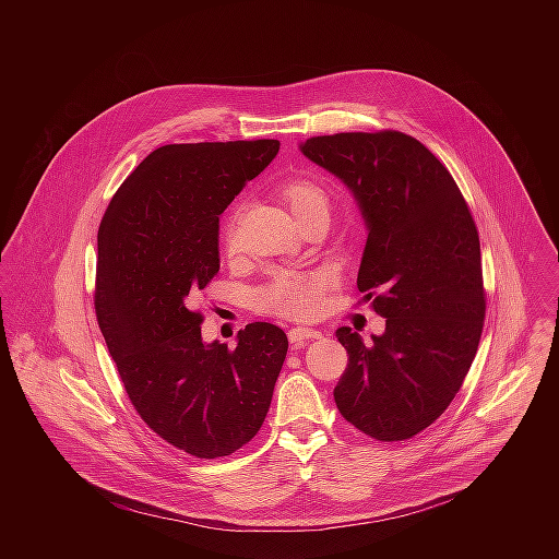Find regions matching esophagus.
Segmentation results:
<instances>
[{
	"label": "esophagus",
	"mask_w": 559,
	"mask_h": 559,
	"mask_svg": "<svg viewBox=\"0 0 559 559\" xmlns=\"http://www.w3.org/2000/svg\"><path fill=\"white\" fill-rule=\"evenodd\" d=\"M320 337V331L317 329H310V326H295L288 331V340L293 346H304L306 342L310 340H317Z\"/></svg>",
	"instance_id": "1"
}]
</instances>
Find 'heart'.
I'll return each instance as SVG.
<instances>
[{
  "label": "heart",
  "instance_id": "obj_1",
  "mask_svg": "<svg viewBox=\"0 0 559 559\" xmlns=\"http://www.w3.org/2000/svg\"><path fill=\"white\" fill-rule=\"evenodd\" d=\"M282 198L288 202L297 219L306 215L329 211V195L317 180L295 178L282 187ZM239 209L230 215L226 226V247L228 251L237 249L239 242ZM331 286V275L324 271L297 273V271H277L273 280L260 290V301L264 310L286 317V319H308L320 306L322 293Z\"/></svg>",
  "mask_w": 559,
  "mask_h": 559
}]
</instances>
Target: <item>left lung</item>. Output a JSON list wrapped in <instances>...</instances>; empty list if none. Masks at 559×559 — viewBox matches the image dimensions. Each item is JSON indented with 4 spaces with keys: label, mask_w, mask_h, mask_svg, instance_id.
<instances>
[{
    "label": "left lung",
    "mask_w": 559,
    "mask_h": 559,
    "mask_svg": "<svg viewBox=\"0 0 559 559\" xmlns=\"http://www.w3.org/2000/svg\"><path fill=\"white\" fill-rule=\"evenodd\" d=\"M299 148L353 193L368 230L357 288L388 319L372 342L335 331L348 368L333 399L372 439H411L450 406L478 350L486 299L469 206L443 163L399 131Z\"/></svg>",
    "instance_id": "obj_1"
}]
</instances>
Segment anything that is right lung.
<instances>
[{
	"mask_svg": "<svg viewBox=\"0 0 559 559\" xmlns=\"http://www.w3.org/2000/svg\"><path fill=\"white\" fill-rule=\"evenodd\" d=\"M277 140L167 144L111 198L98 228L96 319L140 417L174 448L230 456L260 430L288 337L251 322L237 348L202 340L195 293L219 271V215Z\"/></svg>",
	"mask_w": 559,
	"mask_h": 559,
	"instance_id": "add662e5",
	"label": "right lung"
}]
</instances>
